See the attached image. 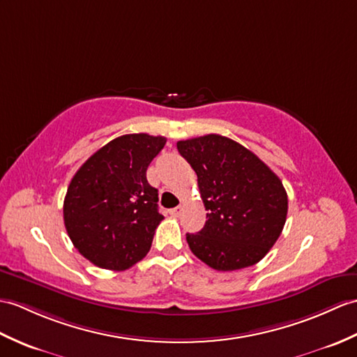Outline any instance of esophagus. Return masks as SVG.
I'll use <instances>...</instances> for the list:
<instances>
[{
	"label": "esophagus",
	"mask_w": 357,
	"mask_h": 357,
	"mask_svg": "<svg viewBox=\"0 0 357 357\" xmlns=\"http://www.w3.org/2000/svg\"><path fill=\"white\" fill-rule=\"evenodd\" d=\"M182 211H184V208H182V206H176V208L170 210V214H172L173 218H179L181 214H182Z\"/></svg>",
	"instance_id": "34e87169"
}]
</instances>
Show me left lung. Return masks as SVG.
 Masks as SVG:
<instances>
[{"mask_svg": "<svg viewBox=\"0 0 357 357\" xmlns=\"http://www.w3.org/2000/svg\"><path fill=\"white\" fill-rule=\"evenodd\" d=\"M176 147L197 175L206 218L197 234H187L190 250L216 271H237L259 263L286 223L283 182L259 156L237 141L210 134Z\"/></svg>", "mask_w": 357, "mask_h": 357, "instance_id": "8db88e82", "label": "left lung"}]
</instances>
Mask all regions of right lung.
I'll return each mask as SVG.
<instances>
[{
    "mask_svg": "<svg viewBox=\"0 0 357 357\" xmlns=\"http://www.w3.org/2000/svg\"><path fill=\"white\" fill-rule=\"evenodd\" d=\"M164 144V137L121 135L73 176L63 201L65 228L74 248L96 266L126 271L151 250L164 216L146 172Z\"/></svg>",
    "mask_w": 357,
    "mask_h": 357,
    "instance_id": "add662e5",
    "label": "right lung"
}]
</instances>
